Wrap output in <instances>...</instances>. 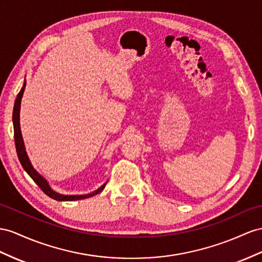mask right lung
I'll return each instance as SVG.
<instances>
[{"label":"right lung","instance_id":"obj_1","mask_svg":"<svg viewBox=\"0 0 262 262\" xmlns=\"http://www.w3.org/2000/svg\"><path fill=\"white\" fill-rule=\"evenodd\" d=\"M25 85H26V80H24V84L22 86L21 91L17 94L15 103H14V108H13V126H14V139H15V147H16V152H17V157L19 159V163H21L22 167L24 170L29 173V176L34 180L35 184L41 188L44 193H46L49 197L58 200V201H74V200H82L86 199L97 195L100 191H102L107 182L99 187L98 189L95 191L90 192V193H85V195H63V193H59L55 191L50 186L49 182L46 180L41 173H39L34 167H33L31 160L28 156V152L25 150V145H24V140L22 137V133H21V126H19V111H21V100L23 97V93L25 90Z\"/></svg>","mask_w":262,"mask_h":262}]
</instances>
